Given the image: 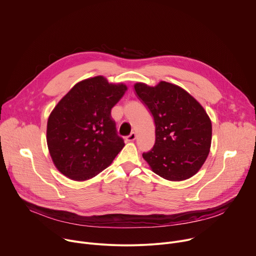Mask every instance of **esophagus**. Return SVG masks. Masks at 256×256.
Masks as SVG:
<instances>
[{"instance_id":"1","label":"esophagus","mask_w":256,"mask_h":256,"mask_svg":"<svg viewBox=\"0 0 256 256\" xmlns=\"http://www.w3.org/2000/svg\"><path fill=\"white\" fill-rule=\"evenodd\" d=\"M136 132H132L130 136H128L126 138V140L128 142H132V140H136Z\"/></svg>"}]
</instances>
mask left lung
<instances>
[{
    "instance_id": "1",
    "label": "left lung",
    "mask_w": 256,
    "mask_h": 256,
    "mask_svg": "<svg viewBox=\"0 0 256 256\" xmlns=\"http://www.w3.org/2000/svg\"><path fill=\"white\" fill-rule=\"evenodd\" d=\"M138 97L149 108L156 126L153 149L142 158L151 170L170 181L192 177L206 162L212 144V122L202 104L175 84L152 87L138 82Z\"/></svg>"
}]
</instances>
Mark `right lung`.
<instances>
[{
  "instance_id": "obj_1",
  "label": "right lung",
  "mask_w": 256,
  "mask_h": 256,
  "mask_svg": "<svg viewBox=\"0 0 256 256\" xmlns=\"http://www.w3.org/2000/svg\"><path fill=\"white\" fill-rule=\"evenodd\" d=\"M126 90L124 83L96 76L78 82L54 106L48 120L46 142L62 174L85 181L112 163L124 142L116 134L112 108Z\"/></svg>"
}]
</instances>
